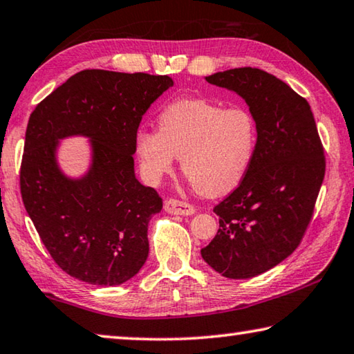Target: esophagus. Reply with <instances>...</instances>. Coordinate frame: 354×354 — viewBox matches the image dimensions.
Masks as SVG:
<instances>
[{"mask_svg":"<svg viewBox=\"0 0 354 354\" xmlns=\"http://www.w3.org/2000/svg\"><path fill=\"white\" fill-rule=\"evenodd\" d=\"M165 210L171 215H180V216H189L194 213V207L188 204V202L177 201V199H167L165 201Z\"/></svg>","mask_w":354,"mask_h":354,"instance_id":"1","label":"esophagus"}]
</instances>
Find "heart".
<instances>
[{"label":"heart","instance_id":"obj_1","mask_svg":"<svg viewBox=\"0 0 354 354\" xmlns=\"http://www.w3.org/2000/svg\"><path fill=\"white\" fill-rule=\"evenodd\" d=\"M158 130L141 129L135 155L144 180L156 185L180 155L188 180L207 196H224L245 180L259 146V125L246 106L178 98L161 109Z\"/></svg>","mask_w":354,"mask_h":354}]
</instances>
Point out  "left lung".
<instances>
[{
	"label": "left lung",
	"instance_id": "8db88e82",
	"mask_svg": "<svg viewBox=\"0 0 354 354\" xmlns=\"http://www.w3.org/2000/svg\"><path fill=\"white\" fill-rule=\"evenodd\" d=\"M239 94L259 125L254 163L239 188L213 212L218 234L202 259L229 279H249L298 248L324 177V155L306 98L260 68L240 67L205 77Z\"/></svg>",
	"mask_w": 354,
	"mask_h": 354
}]
</instances>
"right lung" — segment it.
Wrapping results in <instances>:
<instances>
[{
  "instance_id": "add662e5",
  "label": "right lung",
  "mask_w": 354,
  "mask_h": 354,
  "mask_svg": "<svg viewBox=\"0 0 354 354\" xmlns=\"http://www.w3.org/2000/svg\"><path fill=\"white\" fill-rule=\"evenodd\" d=\"M171 86L167 75L92 68L75 73L30 115L21 199L46 251L72 277L114 287L146 263L149 221L163 201L135 176V136ZM72 136L91 144V165L81 178L66 176L57 163L59 141Z\"/></svg>"
}]
</instances>
